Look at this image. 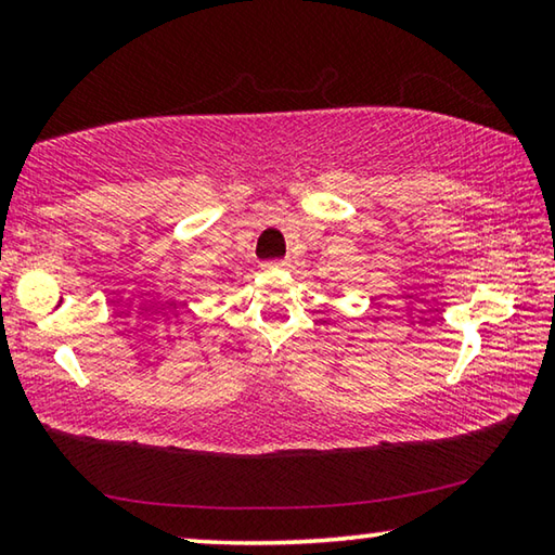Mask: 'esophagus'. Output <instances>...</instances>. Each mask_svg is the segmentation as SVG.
Listing matches in <instances>:
<instances>
[{
  "instance_id": "esophagus-1",
  "label": "esophagus",
  "mask_w": 555,
  "mask_h": 555,
  "mask_svg": "<svg viewBox=\"0 0 555 555\" xmlns=\"http://www.w3.org/2000/svg\"><path fill=\"white\" fill-rule=\"evenodd\" d=\"M286 261L284 259H274V261H267L264 269H284Z\"/></svg>"
}]
</instances>
